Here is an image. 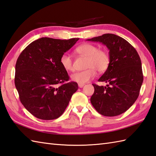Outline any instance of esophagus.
<instances>
[{"label":"esophagus","mask_w":156,"mask_h":156,"mask_svg":"<svg viewBox=\"0 0 156 156\" xmlns=\"http://www.w3.org/2000/svg\"><path fill=\"white\" fill-rule=\"evenodd\" d=\"M84 85H85V84H84V83H79V84H78L79 87H80V88H82L83 87Z\"/></svg>","instance_id":"34e87169"}]
</instances>
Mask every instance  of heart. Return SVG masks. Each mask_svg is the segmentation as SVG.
I'll list each match as a JSON object with an SVG mask.
<instances>
[{
  "label": "heart",
  "instance_id": "1",
  "mask_svg": "<svg viewBox=\"0 0 156 156\" xmlns=\"http://www.w3.org/2000/svg\"><path fill=\"white\" fill-rule=\"evenodd\" d=\"M75 52L81 56L87 58L85 71L74 73L71 75L73 81L78 83H85L95 77L96 71L101 73L105 72L110 64L109 53L105 50H99L98 47L90 43H84L76 48ZM60 63L65 71H71L73 69L71 57L64 53L60 58Z\"/></svg>",
  "mask_w": 156,
  "mask_h": 156
}]
</instances>
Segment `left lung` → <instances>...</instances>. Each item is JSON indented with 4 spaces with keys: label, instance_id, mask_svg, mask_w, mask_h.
<instances>
[{
    "label": "left lung",
    "instance_id": "1",
    "mask_svg": "<svg viewBox=\"0 0 156 156\" xmlns=\"http://www.w3.org/2000/svg\"><path fill=\"white\" fill-rule=\"evenodd\" d=\"M87 41L104 44L110 57L109 67L98 80L107 85L93 84L91 104L103 115H119L132 106L139 96L144 80L140 57L131 44L115 34H104Z\"/></svg>",
    "mask_w": 156,
    "mask_h": 156
}]
</instances>
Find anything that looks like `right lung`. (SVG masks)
<instances>
[{"label": "right lung", "mask_w": 156, "mask_h": 156, "mask_svg": "<svg viewBox=\"0 0 156 156\" xmlns=\"http://www.w3.org/2000/svg\"><path fill=\"white\" fill-rule=\"evenodd\" d=\"M79 39L41 38L29 44L17 58L15 84L20 101L37 118L59 117L78 89L77 83H65L69 77L60 58Z\"/></svg>", "instance_id": "right-lung-1"}]
</instances>
